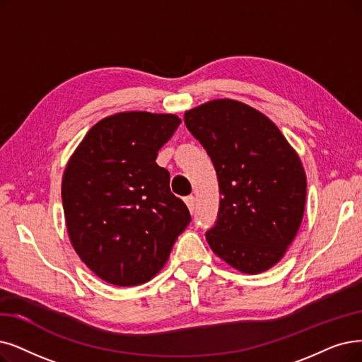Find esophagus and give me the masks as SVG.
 <instances>
[{
	"mask_svg": "<svg viewBox=\"0 0 362 362\" xmlns=\"http://www.w3.org/2000/svg\"><path fill=\"white\" fill-rule=\"evenodd\" d=\"M184 202H185V205H187V208H189L190 214H193V212H194V206H196V202H194V197H193V196H187V197L184 199Z\"/></svg>",
	"mask_w": 362,
	"mask_h": 362,
	"instance_id": "esophagus-1",
	"label": "esophagus"
}]
</instances>
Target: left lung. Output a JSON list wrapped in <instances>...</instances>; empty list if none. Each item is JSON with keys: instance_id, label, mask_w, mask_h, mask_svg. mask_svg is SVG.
Returning <instances> with one entry per match:
<instances>
[{"instance_id": "1", "label": "left lung", "mask_w": 362, "mask_h": 362, "mask_svg": "<svg viewBox=\"0 0 362 362\" xmlns=\"http://www.w3.org/2000/svg\"><path fill=\"white\" fill-rule=\"evenodd\" d=\"M184 123L218 177V218L206 231L211 250L242 273L269 270L305 214L308 182L298 154L263 112L235 99L185 111Z\"/></svg>"}]
</instances>
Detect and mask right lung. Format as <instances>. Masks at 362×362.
<instances>
[{"instance_id":"add662e5","label":"right lung","mask_w":362,"mask_h":362,"mask_svg":"<svg viewBox=\"0 0 362 362\" xmlns=\"http://www.w3.org/2000/svg\"><path fill=\"white\" fill-rule=\"evenodd\" d=\"M180 123L175 114H112L69 157L62 178L68 236L81 262L108 284L148 282L192 221L170 193L169 172L156 163Z\"/></svg>"}]
</instances>
